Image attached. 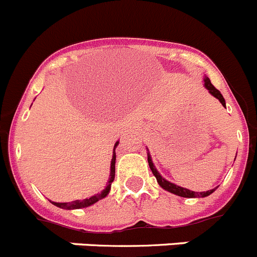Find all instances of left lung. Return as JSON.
<instances>
[{
    "label": "left lung",
    "instance_id": "1",
    "mask_svg": "<svg viewBox=\"0 0 257 257\" xmlns=\"http://www.w3.org/2000/svg\"><path fill=\"white\" fill-rule=\"evenodd\" d=\"M204 86L208 89V91L211 94V95L214 96V98H216V99L222 103L223 107H225L224 98H223V95L220 94V91L218 90V89L214 88V85L211 84L210 79H209L208 76L204 77ZM148 163H149L150 169H152L153 175H154L155 178H157V182L159 183V186H161L162 188H164L166 191L171 192V194H175V195H177V196H181V197H187V199H192V197H206V196H209V195L213 194V192L215 191L216 187L213 188V190H209V191H202V192L191 191V190H188V188L181 187V186L175 185V183H172V182H169V181H167L166 178H164L163 176H162L161 173L157 171V168H155L154 163H153V161H152V155H150L149 150H148Z\"/></svg>",
    "mask_w": 257,
    "mask_h": 257
}]
</instances>
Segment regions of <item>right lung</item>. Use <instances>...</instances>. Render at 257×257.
I'll return each mask as SVG.
<instances>
[{
    "label": "right lung",
    "mask_w": 257,
    "mask_h": 257,
    "mask_svg": "<svg viewBox=\"0 0 257 257\" xmlns=\"http://www.w3.org/2000/svg\"><path fill=\"white\" fill-rule=\"evenodd\" d=\"M119 144V141H116V144H114V148H113V155H112V161H110V171H109V177H108V182L105 188L103 191H100L99 194L94 195V196H90L89 199H84V200H76V201L72 202H55L51 201L53 205L58 206L61 209H65V210H74V209H81V208H88V206L93 205L95 204L96 201H99V200L104 199L110 191V185H112L113 180H114V173H116V148L117 145Z\"/></svg>",
    "instance_id": "add662e5"
}]
</instances>
